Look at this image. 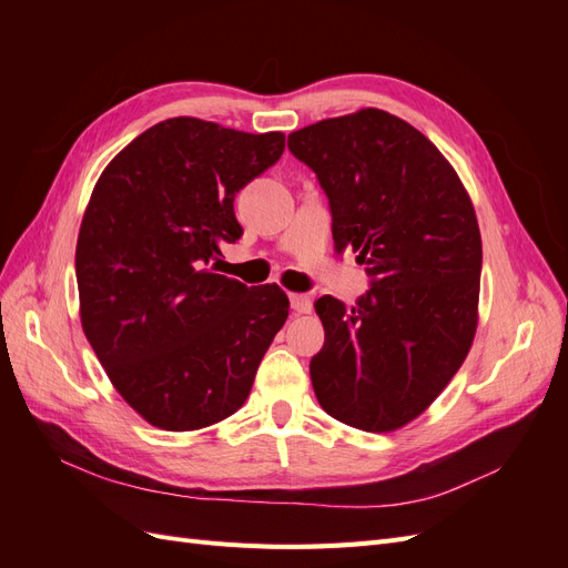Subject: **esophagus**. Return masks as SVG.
<instances>
[{
    "mask_svg": "<svg viewBox=\"0 0 568 568\" xmlns=\"http://www.w3.org/2000/svg\"><path fill=\"white\" fill-rule=\"evenodd\" d=\"M288 301H291V307H294L296 313H311V311H313L311 296H305V294H291Z\"/></svg>",
    "mask_w": 568,
    "mask_h": 568,
    "instance_id": "34e87169",
    "label": "esophagus"
}]
</instances>
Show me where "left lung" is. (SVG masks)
Returning a JSON list of instances; mask_svg holds the SVG:
<instances>
[{
  "label": "left lung",
  "mask_w": 568,
  "mask_h": 568,
  "mask_svg": "<svg viewBox=\"0 0 568 568\" xmlns=\"http://www.w3.org/2000/svg\"><path fill=\"white\" fill-rule=\"evenodd\" d=\"M288 151L329 199L336 251L353 248L372 280L353 307L315 303V395L343 424L395 432L438 398L471 348L484 261L471 199L419 130L379 109L291 132Z\"/></svg>",
  "instance_id": "1"
}]
</instances>
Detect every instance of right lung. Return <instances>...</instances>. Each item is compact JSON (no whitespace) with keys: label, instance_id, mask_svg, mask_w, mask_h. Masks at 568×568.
<instances>
[{"label":"right lung","instance_id":"1","mask_svg":"<svg viewBox=\"0 0 568 568\" xmlns=\"http://www.w3.org/2000/svg\"><path fill=\"white\" fill-rule=\"evenodd\" d=\"M282 151V132L170 118L94 186L75 248L82 329L115 390L165 432L234 415L288 317L277 284L248 288L209 270L244 234L239 189Z\"/></svg>","mask_w":568,"mask_h":568}]
</instances>
